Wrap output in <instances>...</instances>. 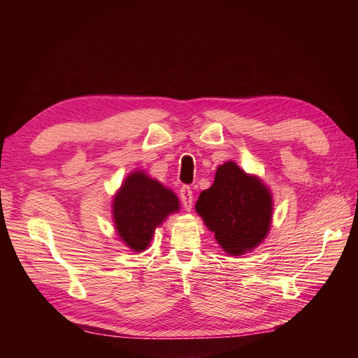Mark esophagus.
Here are the masks:
<instances>
[{"label": "esophagus", "instance_id": "obj_1", "mask_svg": "<svg viewBox=\"0 0 358 358\" xmlns=\"http://www.w3.org/2000/svg\"><path fill=\"white\" fill-rule=\"evenodd\" d=\"M179 196H180V201L183 204V208H185V210H191L192 209V189L189 187H182L180 191H179Z\"/></svg>", "mask_w": 358, "mask_h": 358}]
</instances>
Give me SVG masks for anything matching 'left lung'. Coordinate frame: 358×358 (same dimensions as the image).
Instances as JSON below:
<instances>
[{
    "label": "left lung",
    "instance_id": "left-lung-1",
    "mask_svg": "<svg viewBox=\"0 0 358 358\" xmlns=\"http://www.w3.org/2000/svg\"><path fill=\"white\" fill-rule=\"evenodd\" d=\"M196 212L222 251L239 257L267 237L273 216L272 191L257 175L227 161L216 169L212 187L201 191Z\"/></svg>",
    "mask_w": 358,
    "mask_h": 358
}]
</instances>
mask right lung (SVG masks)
Wrapping results in <instances>:
<instances>
[{
	"mask_svg": "<svg viewBox=\"0 0 358 358\" xmlns=\"http://www.w3.org/2000/svg\"><path fill=\"white\" fill-rule=\"evenodd\" d=\"M179 209L176 194L143 170L129 173L112 200L115 230L136 254L146 251L155 229Z\"/></svg>",
	"mask_w": 358,
	"mask_h": 358,
	"instance_id": "right-lung-1",
	"label": "right lung"
}]
</instances>
